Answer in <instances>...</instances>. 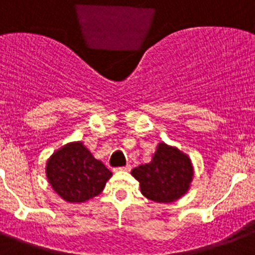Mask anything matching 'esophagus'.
<instances>
[{"mask_svg":"<svg viewBox=\"0 0 255 255\" xmlns=\"http://www.w3.org/2000/svg\"><path fill=\"white\" fill-rule=\"evenodd\" d=\"M130 169H131V165H129V164H128V165H125V167L117 168L116 170H130Z\"/></svg>","mask_w":255,"mask_h":255,"instance_id":"obj_1","label":"esophagus"}]
</instances>
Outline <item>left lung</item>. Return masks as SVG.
I'll list each match as a JSON object with an SVG mask.
<instances>
[{"instance_id":"8db88e82","label":"left lung","mask_w":255,"mask_h":255,"mask_svg":"<svg viewBox=\"0 0 255 255\" xmlns=\"http://www.w3.org/2000/svg\"><path fill=\"white\" fill-rule=\"evenodd\" d=\"M131 174L139 181L140 191L147 199L170 203L186 194L194 169L186 153L160 142L150 163L134 168Z\"/></svg>"}]
</instances>
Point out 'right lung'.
<instances>
[{
	"instance_id": "right-lung-1",
	"label": "right lung",
	"mask_w": 255,
	"mask_h": 255,
	"mask_svg": "<svg viewBox=\"0 0 255 255\" xmlns=\"http://www.w3.org/2000/svg\"><path fill=\"white\" fill-rule=\"evenodd\" d=\"M48 182L61 198L81 203L99 195L112 172L92 156L82 142L67 143L53 152L45 168Z\"/></svg>"
}]
</instances>
